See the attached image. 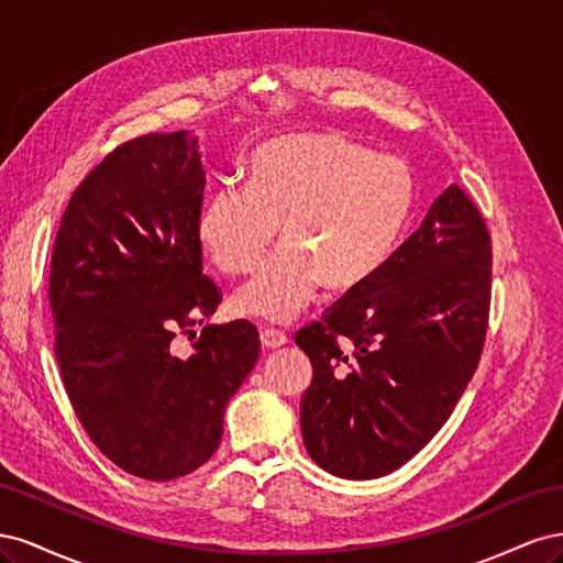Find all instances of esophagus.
Masks as SVG:
<instances>
[{"instance_id": "obj_1", "label": "esophagus", "mask_w": 563, "mask_h": 563, "mask_svg": "<svg viewBox=\"0 0 563 563\" xmlns=\"http://www.w3.org/2000/svg\"><path fill=\"white\" fill-rule=\"evenodd\" d=\"M286 343H288V338L282 331H272V329L261 331V345L265 350H277V347H284Z\"/></svg>"}]
</instances>
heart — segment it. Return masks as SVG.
<instances>
[{
    "label": "heart",
    "mask_w": 563,
    "mask_h": 563,
    "mask_svg": "<svg viewBox=\"0 0 563 563\" xmlns=\"http://www.w3.org/2000/svg\"><path fill=\"white\" fill-rule=\"evenodd\" d=\"M416 207L411 168L338 133H284L255 147L246 185L203 199L197 236L225 275L258 267L277 236L284 249L234 294V310L272 323L300 314L319 286L354 291L385 267Z\"/></svg>",
    "instance_id": "obj_1"
}]
</instances>
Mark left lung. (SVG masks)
<instances>
[{"label": "left lung", "instance_id": "1", "mask_svg": "<svg viewBox=\"0 0 563 563\" xmlns=\"http://www.w3.org/2000/svg\"><path fill=\"white\" fill-rule=\"evenodd\" d=\"M488 305L490 236L449 185L376 277L296 335L312 364L300 432L314 463L360 482L408 463L472 380Z\"/></svg>", "mask_w": 563, "mask_h": 563}]
</instances>
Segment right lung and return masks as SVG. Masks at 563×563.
<instances>
[{
	"instance_id": "add662e5",
	"label": "right lung",
	"mask_w": 563,
	"mask_h": 563,
	"mask_svg": "<svg viewBox=\"0 0 563 563\" xmlns=\"http://www.w3.org/2000/svg\"><path fill=\"white\" fill-rule=\"evenodd\" d=\"M207 183L192 131L119 145L75 190L51 258L56 360L100 453L150 482L201 467L223 413L258 362L249 321L209 319L220 294L201 275L197 216ZM183 330L194 352L170 340Z\"/></svg>"
}]
</instances>
